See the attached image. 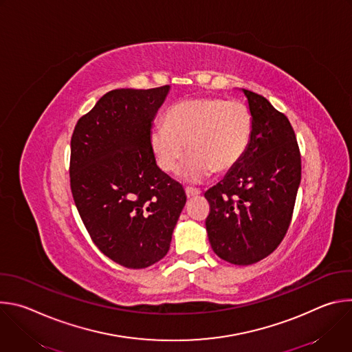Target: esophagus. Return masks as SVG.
I'll list each match as a JSON object with an SVG mask.
<instances>
[{"label": "esophagus", "mask_w": 352, "mask_h": 352, "mask_svg": "<svg viewBox=\"0 0 352 352\" xmlns=\"http://www.w3.org/2000/svg\"><path fill=\"white\" fill-rule=\"evenodd\" d=\"M185 193H186V197L190 199V197H196L200 195V190L199 189H193V188H186L185 189Z\"/></svg>", "instance_id": "1"}]
</instances>
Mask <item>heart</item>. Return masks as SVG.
<instances>
[{"label":"heart","instance_id":"b5f03b06","mask_svg":"<svg viewBox=\"0 0 352 352\" xmlns=\"http://www.w3.org/2000/svg\"><path fill=\"white\" fill-rule=\"evenodd\" d=\"M254 114L239 100L195 97L173 104L164 124L150 126L147 142L157 167L174 173L188 147L190 153L179 170L184 182L199 184L213 171L234 168L254 135Z\"/></svg>","mask_w":352,"mask_h":352}]
</instances>
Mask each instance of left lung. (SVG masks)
<instances>
[{"label":"left lung","mask_w":352,"mask_h":352,"mask_svg":"<svg viewBox=\"0 0 352 352\" xmlns=\"http://www.w3.org/2000/svg\"><path fill=\"white\" fill-rule=\"evenodd\" d=\"M254 114V135L241 162L205 197L214 254L232 265L256 263L281 243L300 182V153L288 118L267 98L242 89Z\"/></svg>","instance_id":"left-lung-1"}]
</instances>
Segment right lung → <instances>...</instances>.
I'll return each mask as SVG.
<instances>
[{
  "instance_id": "add662e5",
  "label": "right lung",
  "mask_w": 352,
  "mask_h": 352,
  "mask_svg": "<svg viewBox=\"0 0 352 352\" xmlns=\"http://www.w3.org/2000/svg\"><path fill=\"white\" fill-rule=\"evenodd\" d=\"M168 90H111L79 118L71 138V190L80 219L94 245L129 269L167 255L186 204L182 185L157 167L147 142Z\"/></svg>"
}]
</instances>
